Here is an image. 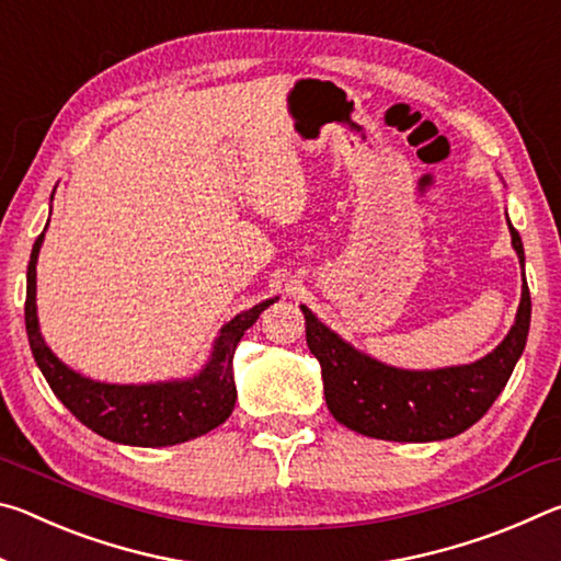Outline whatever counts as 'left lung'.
<instances>
[{
	"instance_id": "8db88e82",
	"label": "left lung",
	"mask_w": 561,
	"mask_h": 561,
	"mask_svg": "<svg viewBox=\"0 0 561 561\" xmlns=\"http://www.w3.org/2000/svg\"><path fill=\"white\" fill-rule=\"evenodd\" d=\"M512 247L525 270V247L507 220ZM307 319V344L321 364L324 396L331 415L346 428L378 440L431 443L468 431L490 411L507 386L529 334L531 299L522 279V299L510 334L474 364L408 371L371 358L346 344L301 307Z\"/></svg>"
}]
</instances>
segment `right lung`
Masks as SVG:
<instances>
[{"mask_svg": "<svg viewBox=\"0 0 561 561\" xmlns=\"http://www.w3.org/2000/svg\"><path fill=\"white\" fill-rule=\"evenodd\" d=\"M42 242L44 232L36 237L30 267H26V336H30L36 366L42 368L54 396L87 428L113 443L136 445V448H165V445L201 438V435L210 433L230 417L237 401L232 376L234 348L244 336V331L260 319L270 304L277 301V297L262 301L257 307L237 314L232 321H227L220 329V336L215 339L213 354L203 366V371L193 378L140 386L91 381V378L71 371L64 360L56 358L39 331V317H36V260H39Z\"/></svg>", "mask_w": 561, "mask_h": 561, "instance_id": "obj_1", "label": "right lung"}]
</instances>
